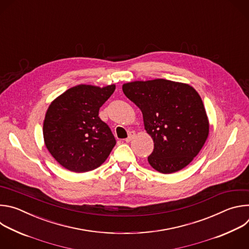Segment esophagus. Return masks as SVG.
Wrapping results in <instances>:
<instances>
[{
	"label": "esophagus",
	"mask_w": 249,
	"mask_h": 249,
	"mask_svg": "<svg viewBox=\"0 0 249 249\" xmlns=\"http://www.w3.org/2000/svg\"><path fill=\"white\" fill-rule=\"evenodd\" d=\"M135 136H136V134H135V132H130L129 134H128V137L125 139V142L126 143H129L130 141H132V139H134L135 138Z\"/></svg>",
	"instance_id": "34e87169"
}]
</instances>
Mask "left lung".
<instances>
[{
    "instance_id": "1",
    "label": "left lung",
    "mask_w": 249,
    "mask_h": 249,
    "mask_svg": "<svg viewBox=\"0 0 249 249\" xmlns=\"http://www.w3.org/2000/svg\"><path fill=\"white\" fill-rule=\"evenodd\" d=\"M122 89L141 109L145 129L154 140V151L148 157L151 166L165 174L187 166L203 148L210 127L195 89L156 79L127 83Z\"/></svg>"
}]
</instances>
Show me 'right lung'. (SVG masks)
Listing matches in <instances>:
<instances>
[{
	"label": "right lung",
	"mask_w": 249,
	"mask_h": 249,
	"mask_svg": "<svg viewBox=\"0 0 249 249\" xmlns=\"http://www.w3.org/2000/svg\"><path fill=\"white\" fill-rule=\"evenodd\" d=\"M114 90L115 85H79L49 105L43 123L44 143L66 169L87 172L108 158L116 141L108 125L98 117V111Z\"/></svg>",
	"instance_id": "1"
}]
</instances>
